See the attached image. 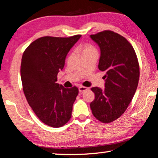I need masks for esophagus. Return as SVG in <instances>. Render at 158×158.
Segmentation results:
<instances>
[{
    "label": "esophagus",
    "instance_id": "1",
    "mask_svg": "<svg viewBox=\"0 0 158 158\" xmlns=\"http://www.w3.org/2000/svg\"><path fill=\"white\" fill-rule=\"evenodd\" d=\"M88 89H89V88L87 87H84V86H80L79 87V93H83L85 91V90H87Z\"/></svg>",
    "mask_w": 158,
    "mask_h": 158
}]
</instances>
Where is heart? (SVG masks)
Segmentation results:
<instances>
[{"label": "heart", "mask_w": 158, "mask_h": 158, "mask_svg": "<svg viewBox=\"0 0 158 158\" xmlns=\"http://www.w3.org/2000/svg\"><path fill=\"white\" fill-rule=\"evenodd\" d=\"M79 49L81 52L83 56H84L85 55L90 54V53H98V51L96 49V48L94 46H93V45L89 44H84L80 45Z\"/></svg>", "instance_id": "1"}]
</instances>
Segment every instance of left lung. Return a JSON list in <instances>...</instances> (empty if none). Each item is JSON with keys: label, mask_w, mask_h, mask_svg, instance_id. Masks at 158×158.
<instances>
[{"label": "left lung", "mask_w": 158, "mask_h": 158, "mask_svg": "<svg viewBox=\"0 0 158 158\" xmlns=\"http://www.w3.org/2000/svg\"><path fill=\"white\" fill-rule=\"evenodd\" d=\"M90 38L100 49L98 68L105 72V89L93 87V115L104 123L121 116L132 101L139 79V65L135 51L121 35L104 31Z\"/></svg>", "instance_id": "1"}]
</instances>
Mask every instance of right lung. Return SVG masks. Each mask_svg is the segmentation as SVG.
Segmentation results:
<instances>
[{"instance_id": "1", "label": "right lung", "mask_w": 158, "mask_h": 158, "mask_svg": "<svg viewBox=\"0 0 158 158\" xmlns=\"http://www.w3.org/2000/svg\"><path fill=\"white\" fill-rule=\"evenodd\" d=\"M81 36L40 37L23 53L21 78L23 93L37 118L50 127H62L71 118L79 90L57 84V75L64 68L69 51Z\"/></svg>"}]
</instances>
